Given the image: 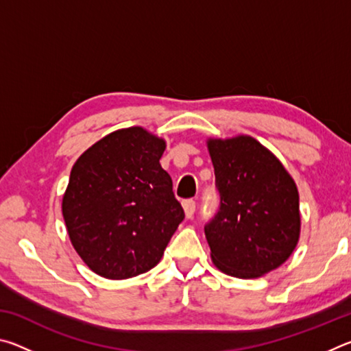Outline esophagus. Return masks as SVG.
Here are the masks:
<instances>
[{
    "instance_id": "esophagus-1",
    "label": "esophagus",
    "mask_w": 351,
    "mask_h": 351,
    "mask_svg": "<svg viewBox=\"0 0 351 351\" xmlns=\"http://www.w3.org/2000/svg\"><path fill=\"white\" fill-rule=\"evenodd\" d=\"M182 207H184V213H186V217L192 218L195 213V209H197V204H195L193 199H186L182 203Z\"/></svg>"
}]
</instances>
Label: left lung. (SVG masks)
<instances>
[{
    "mask_svg": "<svg viewBox=\"0 0 351 351\" xmlns=\"http://www.w3.org/2000/svg\"><path fill=\"white\" fill-rule=\"evenodd\" d=\"M219 210L204 234L224 274L257 278L289 258L300 237L299 192L274 153L251 136L207 139Z\"/></svg>",
    "mask_w": 351,
    "mask_h": 351,
    "instance_id": "left-lung-1",
    "label": "left lung"
}]
</instances>
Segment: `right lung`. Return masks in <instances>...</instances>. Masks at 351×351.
Segmentation results:
<instances>
[{"mask_svg":"<svg viewBox=\"0 0 351 351\" xmlns=\"http://www.w3.org/2000/svg\"><path fill=\"white\" fill-rule=\"evenodd\" d=\"M165 141L142 127L106 134L73 165L62 212L75 252L111 280L136 277L161 261L184 219L159 159Z\"/></svg>","mask_w":351,"mask_h":351,"instance_id":"add662e5","label":"right lung"}]
</instances>
